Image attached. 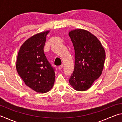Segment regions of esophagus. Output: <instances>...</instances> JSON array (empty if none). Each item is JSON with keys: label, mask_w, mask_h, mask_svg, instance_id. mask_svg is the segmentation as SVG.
Wrapping results in <instances>:
<instances>
[{"label": "esophagus", "mask_w": 122, "mask_h": 122, "mask_svg": "<svg viewBox=\"0 0 122 122\" xmlns=\"http://www.w3.org/2000/svg\"><path fill=\"white\" fill-rule=\"evenodd\" d=\"M63 65H61V66H59L58 68H59V70H61L63 68Z\"/></svg>", "instance_id": "esophagus-1"}]
</instances>
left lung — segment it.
Instances as JSON below:
<instances>
[{
    "label": "left lung",
    "mask_w": 122,
    "mask_h": 122,
    "mask_svg": "<svg viewBox=\"0 0 122 122\" xmlns=\"http://www.w3.org/2000/svg\"><path fill=\"white\" fill-rule=\"evenodd\" d=\"M75 50V66L69 80L73 89L87 90L102 73L106 52L100 40L88 30L75 29L69 32Z\"/></svg>",
    "instance_id": "left-lung-1"
}]
</instances>
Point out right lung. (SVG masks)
Returning <instances> with one entry per match:
<instances>
[{"mask_svg": "<svg viewBox=\"0 0 122 122\" xmlns=\"http://www.w3.org/2000/svg\"><path fill=\"white\" fill-rule=\"evenodd\" d=\"M49 32L39 33L27 39L20 47L16 59L18 74L27 86L38 93L48 92L55 82L54 70L44 53Z\"/></svg>", "mask_w": 122, "mask_h": 122, "instance_id": "1", "label": "right lung"}]
</instances>
